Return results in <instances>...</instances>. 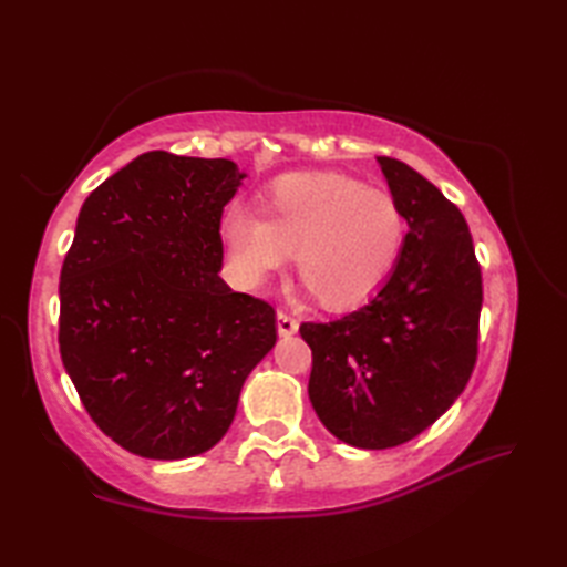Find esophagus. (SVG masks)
Here are the masks:
<instances>
[{
	"instance_id": "34e87169",
	"label": "esophagus",
	"mask_w": 567,
	"mask_h": 567,
	"mask_svg": "<svg viewBox=\"0 0 567 567\" xmlns=\"http://www.w3.org/2000/svg\"><path fill=\"white\" fill-rule=\"evenodd\" d=\"M297 329H299V323L292 315H287V311H282V309L277 311V331H280V336H292V333H297Z\"/></svg>"
}]
</instances>
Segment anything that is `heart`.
<instances>
[{
    "label": "heart",
    "mask_w": 567,
    "mask_h": 567,
    "mask_svg": "<svg viewBox=\"0 0 567 567\" xmlns=\"http://www.w3.org/2000/svg\"><path fill=\"white\" fill-rule=\"evenodd\" d=\"M262 216L231 212L224 238L236 277L256 287L295 250V270L323 307L375 295L400 260L406 221L396 199L341 173H292L262 192Z\"/></svg>",
    "instance_id": "obj_1"
}]
</instances>
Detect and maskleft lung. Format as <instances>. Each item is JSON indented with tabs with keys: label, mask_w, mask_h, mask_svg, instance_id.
<instances>
[{
	"label": "left lung",
	"mask_w": 567,
	"mask_h": 567,
	"mask_svg": "<svg viewBox=\"0 0 567 567\" xmlns=\"http://www.w3.org/2000/svg\"><path fill=\"white\" fill-rule=\"evenodd\" d=\"M409 231L390 280L360 309L305 321L309 400L355 449L382 451L429 429L473 375L483 272L465 216L424 175L378 158Z\"/></svg>",
	"instance_id": "obj_1"
}]
</instances>
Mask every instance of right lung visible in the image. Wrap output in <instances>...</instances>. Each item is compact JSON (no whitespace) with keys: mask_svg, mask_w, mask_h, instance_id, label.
Instances as JSON below:
<instances>
[{"mask_svg":"<svg viewBox=\"0 0 567 567\" xmlns=\"http://www.w3.org/2000/svg\"><path fill=\"white\" fill-rule=\"evenodd\" d=\"M246 175L224 158L138 155L84 199L60 270V358L122 449L183 461L224 439L275 309L221 277V214Z\"/></svg>","mask_w":567,"mask_h":567,"instance_id":"right-lung-1","label":"right lung"}]
</instances>
